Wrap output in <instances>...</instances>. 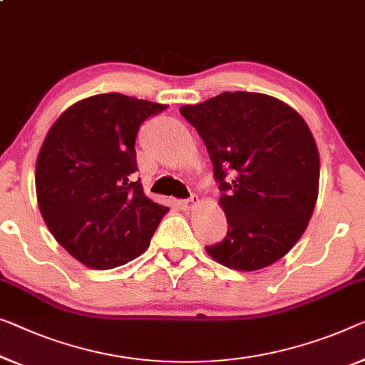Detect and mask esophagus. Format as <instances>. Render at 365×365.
Segmentation results:
<instances>
[{"instance_id": "esophagus-1", "label": "esophagus", "mask_w": 365, "mask_h": 365, "mask_svg": "<svg viewBox=\"0 0 365 365\" xmlns=\"http://www.w3.org/2000/svg\"><path fill=\"white\" fill-rule=\"evenodd\" d=\"M198 197L197 195H192V197L190 198H187V200H180L178 201V206H180V210H183V211H188V210H192L195 205L198 203Z\"/></svg>"}]
</instances>
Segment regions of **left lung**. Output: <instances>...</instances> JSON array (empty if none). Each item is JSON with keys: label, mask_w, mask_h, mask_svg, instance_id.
Here are the masks:
<instances>
[{"label": "left lung", "mask_w": 365, "mask_h": 365, "mask_svg": "<svg viewBox=\"0 0 365 365\" xmlns=\"http://www.w3.org/2000/svg\"><path fill=\"white\" fill-rule=\"evenodd\" d=\"M180 114L203 139L227 220L226 237L206 252L235 270L269 267L295 246L317 205L312 130L284 101L249 91H225Z\"/></svg>", "instance_id": "1"}]
</instances>
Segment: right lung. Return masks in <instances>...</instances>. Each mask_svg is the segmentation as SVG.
Masks as SVG:
<instances>
[{
  "label": "right lung",
  "instance_id": "right-lung-1",
  "mask_svg": "<svg viewBox=\"0 0 365 365\" xmlns=\"http://www.w3.org/2000/svg\"><path fill=\"white\" fill-rule=\"evenodd\" d=\"M165 105L121 93L75 103L48 130L37 157L43 221L70 255L91 269L128 264L149 247L168 211L144 195L135 138Z\"/></svg>",
  "mask_w": 365,
  "mask_h": 365
}]
</instances>
